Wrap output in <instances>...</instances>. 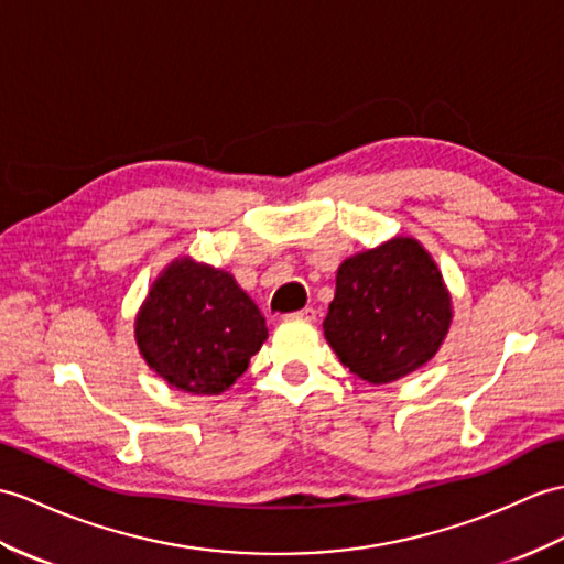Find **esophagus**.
<instances>
[{
    "label": "esophagus",
    "instance_id": "1",
    "mask_svg": "<svg viewBox=\"0 0 564 564\" xmlns=\"http://www.w3.org/2000/svg\"><path fill=\"white\" fill-rule=\"evenodd\" d=\"M288 317H291V319H303V322H314V319H317V310H314V307H303V310H297L293 314H288Z\"/></svg>",
    "mask_w": 564,
    "mask_h": 564
}]
</instances>
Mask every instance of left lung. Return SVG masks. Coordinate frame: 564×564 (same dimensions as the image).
Here are the masks:
<instances>
[{"label":"left lung","mask_w":564,"mask_h":564,"mask_svg":"<svg viewBox=\"0 0 564 564\" xmlns=\"http://www.w3.org/2000/svg\"><path fill=\"white\" fill-rule=\"evenodd\" d=\"M449 322V293L435 261L413 238H394L338 267L324 336L352 375L387 384L423 368Z\"/></svg>","instance_id":"obj_1"}]
</instances>
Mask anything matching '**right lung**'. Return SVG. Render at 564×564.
I'll use <instances>...</instances> for the list:
<instances>
[{"label":"right lung","instance_id":"add662e5","mask_svg":"<svg viewBox=\"0 0 564 564\" xmlns=\"http://www.w3.org/2000/svg\"><path fill=\"white\" fill-rule=\"evenodd\" d=\"M141 356L187 394H220L267 341V322L230 273L177 259L137 317Z\"/></svg>","mask_w":564,"mask_h":564}]
</instances>
